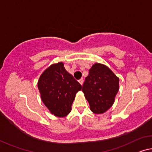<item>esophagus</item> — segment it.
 <instances>
[{
  "mask_svg": "<svg viewBox=\"0 0 152 152\" xmlns=\"http://www.w3.org/2000/svg\"><path fill=\"white\" fill-rule=\"evenodd\" d=\"M78 82L79 83H80V84L81 85H83V82H84V80H83V78H80V80H78Z\"/></svg>",
  "mask_w": 152,
  "mask_h": 152,
  "instance_id": "obj_1",
  "label": "esophagus"
}]
</instances>
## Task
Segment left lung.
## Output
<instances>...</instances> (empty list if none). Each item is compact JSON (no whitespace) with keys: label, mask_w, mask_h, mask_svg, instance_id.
<instances>
[{"label":"left lung","mask_w":152,"mask_h":152,"mask_svg":"<svg viewBox=\"0 0 152 152\" xmlns=\"http://www.w3.org/2000/svg\"><path fill=\"white\" fill-rule=\"evenodd\" d=\"M119 90V78L105 65L96 63L89 69L82 91L95 114H103L112 106Z\"/></svg>","instance_id":"8db88e82"}]
</instances>
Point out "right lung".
Segmentation results:
<instances>
[{
    "label": "right lung",
    "mask_w": 152,
    "mask_h": 152,
    "mask_svg": "<svg viewBox=\"0 0 152 152\" xmlns=\"http://www.w3.org/2000/svg\"><path fill=\"white\" fill-rule=\"evenodd\" d=\"M64 66L62 62L52 64L43 72L38 82L42 102L57 117L68 115L76 93L82 89L80 84Z\"/></svg>",
    "instance_id": "obj_1"
}]
</instances>
